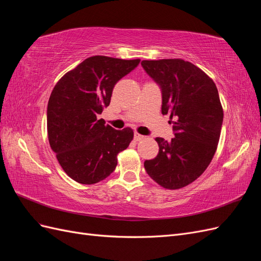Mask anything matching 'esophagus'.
<instances>
[{"mask_svg":"<svg viewBox=\"0 0 261 261\" xmlns=\"http://www.w3.org/2000/svg\"><path fill=\"white\" fill-rule=\"evenodd\" d=\"M144 138H145V136L144 135H140V134H138V133L134 134V139H135L136 141H140V140H143Z\"/></svg>","mask_w":261,"mask_h":261,"instance_id":"esophagus-1","label":"esophagus"}]
</instances>
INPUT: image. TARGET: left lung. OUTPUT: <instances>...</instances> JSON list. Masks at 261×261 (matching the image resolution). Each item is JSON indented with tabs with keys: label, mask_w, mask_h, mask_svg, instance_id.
Wrapping results in <instances>:
<instances>
[{
	"label": "left lung",
	"mask_w": 261,
	"mask_h": 261,
	"mask_svg": "<svg viewBox=\"0 0 261 261\" xmlns=\"http://www.w3.org/2000/svg\"><path fill=\"white\" fill-rule=\"evenodd\" d=\"M160 86L162 114H170L174 138L156 137L159 153L144 165L148 175L167 189L193 183L208 168L219 144L223 122L216 84L202 70L180 59L141 62Z\"/></svg>",
	"instance_id": "obj_1"
}]
</instances>
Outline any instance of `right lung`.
Masks as SVG:
<instances>
[{
    "mask_svg": "<svg viewBox=\"0 0 261 261\" xmlns=\"http://www.w3.org/2000/svg\"><path fill=\"white\" fill-rule=\"evenodd\" d=\"M139 62L94 55L53 88L46 111L50 147L62 169L78 183L107 178L116 168L117 154L133 140L132 128L116 130L98 115L110 105L115 84Z\"/></svg>",
    "mask_w": 261,
    "mask_h": 261,
    "instance_id": "obj_1",
    "label": "right lung"
}]
</instances>
